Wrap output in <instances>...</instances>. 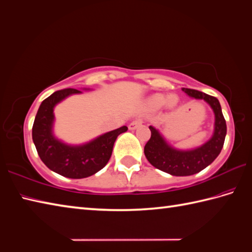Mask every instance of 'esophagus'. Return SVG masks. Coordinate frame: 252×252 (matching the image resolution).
<instances>
[{
	"instance_id": "esophagus-1",
	"label": "esophagus",
	"mask_w": 252,
	"mask_h": 252,
	"mask_svg": "<svg viewBox=\"0 0 252 252\" xmlns=\"http://www.w3.org/2000/svg\"><path fill=\"white\" fill-rule=\"evenodd\" d=\"M141 125H142V120H135V121H132L130 123L129 126H128V128H129L130 130H135V129H137L139 126H141Z\"/></svg>"
}]
</instances>
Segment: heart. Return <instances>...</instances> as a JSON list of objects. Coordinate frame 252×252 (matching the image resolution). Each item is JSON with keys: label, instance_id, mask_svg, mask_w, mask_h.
I'll list each match as a JSON object with an SVG mask.
<instances>
[{"label": "heart", "instance_id": "obj_1", "mask_svg": "<svg viewBox=\"0 0 252 252\" xmlns=\"http://www.w3.org/2000/svg\"><path fill=\"white\" fill-rule=\"evenodd\" d=\"M178 97L176 94H169L166 96L164 94H153L147 100V108L149 110H159L166 105L167 109H175L178 105Z\"/></svg>", "mask_w": 252, "mask_h": 252}]
</instances>
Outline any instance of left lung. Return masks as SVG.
I'll list each match as a JSON object with an SVG mask.
<instances>
[{
    "label": "left lung",
    "mask_w": 252,
    "mask_h": 252,
    "mask_svg": "<svg viewBox=\"0 0 252 252\" xmlns=\"http://www.w3.org/2000/svg\"><path fill=\"white\" fill-rule=\"evenodd\" d=\"M189 97L204 100L215 114L214 133L208 141L191 150L173 148L155 127L150 126L151 138L144 147L145 158L151 165L171 176L184 177L195 175L205 169L220 154L226 136V123L222 114L219 100L195 89L182 88Z\"/></svg>",
    "instance_id": "1"
}]
</instances>
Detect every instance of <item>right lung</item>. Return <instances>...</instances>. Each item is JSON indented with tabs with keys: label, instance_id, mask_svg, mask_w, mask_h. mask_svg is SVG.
Here are the masks:
<instances>
[{
	"label": "right lung",
	"instance_id": "right-lung-1",
	"mask_svg": "<svg viewBox=\"0 0 252 252\" xmlns=\"http://www.w3.org/2000/svg\"><path fill=\"white\" fill-rule=\"evenodd\" d=\"M84 91H88L84 88ZM82 94L74 88L55 92L41 103L32 127V139L42 161L59 175L82 179L93 176L108 164L113 145L121 133L128 128L123 126L83 144H68L54 135V109L71 94Z\"/></svg>",
	"mask_w": 252,
	"mask_h": 252
}]
</instances>
